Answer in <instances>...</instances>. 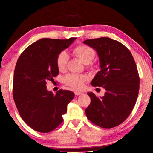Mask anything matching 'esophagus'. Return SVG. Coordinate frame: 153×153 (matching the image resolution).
Here are the masks:
<instances>
[{
    "label": "esophagus",
    "instance_id": "obj_1",
    "mask_svg": "<svg viewBox=\"0 0 153 153\" xmlns=\"http://www.w3.org/2000/svg\"><path fill=\"white\" fill-rule=\"evenodd\" d=\"M74 93H75V94H76V95H79V94H82V92H79V91H75Z\"/></svg>",
    "mask_w": 153,
    "mask_h": 153
}]
</instances>
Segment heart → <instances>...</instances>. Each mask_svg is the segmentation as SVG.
<instances>
[{
    "mask_svg": "<svg viewBox=\"0 0 153 153\" xmlns=\"http://www.w3.org/2000/svg\"><path fill=\"white\" fill-rule=\"evenodd\" d=\"M74 53L80 61L84 64H89L92 61L95 55V52L93 49L87 45H79L74 49ZM69 56L66 52L63 51L59 54L56 58V65L60 71L65 69ZM88 79V76L85 75L69 74L65 77V83L68 86L76 89H81L84 86V82Z\"/></svg>",
    "mask_w": 153,
    "mask_h": 153,
    "instance_id": "1",
    "label": "heart"
}]
</instances>
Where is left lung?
<instances>
[{
	"instance_id": "obj_1",
	"label": "left lung",
	"mask_w": 153,
	"mask_h": 153,
	"mask_svg": "<svg viewBox=\"0 0 153 153\" xmlns=\"http://www.w3.org/2000/svg\"><path fill=\"white\" fill-rule=\"evenodd\" d=\"M83 42L94 49L99 59L100 70L91 85L106 90L99 98L88 92L91 102L85 111L87 118L101 128H114L126 120L138 98L140 79L135 61L125 46L109 38Z\"/></svg>"
}]
</instances>
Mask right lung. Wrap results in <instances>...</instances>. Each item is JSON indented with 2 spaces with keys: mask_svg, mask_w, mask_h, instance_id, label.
Here are the masks:
<instances>
[{
  "mask_svg": "<svg viewBox=\"0 0 153 153\" xmlns=\"http://www.w3.org/2000/svg\"><path fill=\"white\" fill-rule=\"evenodd\" d=\"M77 38L67 40L42 38L21 54L15 65L13 96L15 105L25 123L35 131L48 133L63 122L62 115L75 97L69 90L54 94L46 89V82L59 74L56 58Z\"/></svg>",
  "mask_w": 153,
  "mask_h": 153,
  "instance_id": "right-lung-1",
  "label": "right lung"
}]
</instances>
